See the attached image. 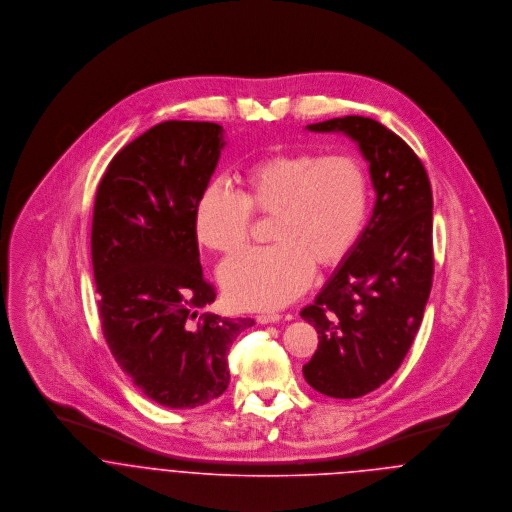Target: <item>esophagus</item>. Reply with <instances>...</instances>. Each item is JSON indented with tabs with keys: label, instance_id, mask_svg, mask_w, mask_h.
Masks as SVG:
<instances>
[{
	"label": "esophagus",
	"instance_id": "obj_1",
	"mask_svg": "<svg viewBox=\"0 0 512 512\" xmlns=\"http://www.w3.org/2000/svg\"><path fill=\"white\" fill-rule=\"evenodd\" d=\"M282 317L278 315V313H264V315H258L256 317V321L260 323V325H268V323H278Z\"/></svg>",
	"mask_w": 512,
	"mask_h": 512
}]
</instances>
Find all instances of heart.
Here are the masks:
<instances>
[{"mask_svg":"<svg viewBox=\"0 0 512 512\" xmlns=\"http://www.w3.org/2000/svg\"><path fill=\"white\" fill-rule=\"evenodd\" d=\"M236 183V193L222 183L201 193L195 234L205 248L230 254L246 242L250 215L272 217V246L242 250L220 266L224 295L242 309L288 305L307 290L313 266L329 270L349 254L365 224V171L345 153H272L246 165Z\"/></svg>","mask_w":512,"mask_h":512,"instance_id":"obj_1","label":"heart"}]
</instances>
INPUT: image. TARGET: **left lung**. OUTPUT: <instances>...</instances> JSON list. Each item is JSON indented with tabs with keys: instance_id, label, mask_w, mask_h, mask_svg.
Segmentation results:
<instances>
[{
	"instance_id": "obj_1",
	"label": "left lung",
	"mask_w": 512,
	"mask_h": 512,
	"mask_svg": "<svg viewBox=\"0 0 512 512\" xmlns=\"http://www.w3.org/2000/svg\"><path fill=\"white\" fill-rule=\"evenodd\" d=\"M307 130L357 142L376 191L359 240L301 309L319 333L303 365L307 384L331 398H359L398 370L420 329L434 278L432 187L412 147L372 118H333Z\"/></svg>"
}]
</instances>
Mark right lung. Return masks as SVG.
Instances as JSON below:
<instances>
[{
    "instance_id": "obj_1",
    "label": "right lung",
    "mask_w": 512,
    "mask_h": 512,
    "mask_svg": "<svg viewBox=\"0 0 512 512\" xmlns=\"http://www.w3.org/2000/svg\"><path fill=\"white\" fill-rule=\"evenodd\" d=\"M224 130L169 120L110 161L94 201L92 268L104 339L149 400L203 406L226 390V353L252 319L199 309L217 293L205 280L195 207L217 169Z\"/></svg>"
}]
</instances>
